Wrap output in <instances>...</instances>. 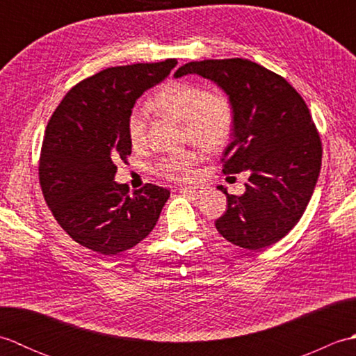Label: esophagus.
Listing matches in <instances>:
<instances>
[{
    "label": "esophagus",
    "instance_id": "obj_1",
    "mask_svg": "<svg viewBox=\"0 0 356 356\" xmlns=\"http://www.w3.org/2000/svg\"><path fill=\"white\" fill-rule=\"evenodd\" d=\"M180 191L191 194V195H194V197H199V195L203 193V188L202 186H184V188H180Z\"/></svg>",
    "mask_w": 356,
    "mask_h": 356
}]
</instances>
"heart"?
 Here are the masks:
<instances>
[{"label":"heart","instance_id":"heart-1","mask_svg":"<svg viewBox=\"0 0 356 356\" xmlns=\"http://www.w3.org/2000/svg\"><path fill=\"white\" fill-rule=\"evenodd\" d=\"M151 107L184 122V140L216 151L228 142L234 127V108L220 90H205L195 82L171 81L151 99ZM147 111L136 107L128 118V138L133 147L147 143ZM200 156L188 148L159 159L156 172L170 180H186L194 176Z\"/></svg>","mask_w":356,"mask_h":356}]
</instances>
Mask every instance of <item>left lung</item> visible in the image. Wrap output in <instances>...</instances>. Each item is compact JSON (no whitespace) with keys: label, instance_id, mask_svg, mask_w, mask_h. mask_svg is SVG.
Masks as SVG:
<instances>
[{"label":"left lung","instance_id":"8db88e82","mask_svg":"<svg viewBox=\"0 0 356 356\" xmlns=\"http://www.w3.org/2000/svg\"><path fill=\"white\" fill-rule=\"evenodd\" d=\"M213 81L234 108L232 140L223 172H249L246 191L226 194L228 209L216 220L222 236L245 249L277 243L303 216L321 168V140L303 97L280 74L249 59H205L174 73Z\"/></svg>","mask_w":356,"mask_h":356}]
</instances>
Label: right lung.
Here are the masks:
<instances>
[{
  "instance_id": "right-lung-1",
  "label": "right lung",
  "mask_w": 356,
  "mask_h": 356,
  "mask_svg": "<svg viewBox=\"0 0 356 356\" xmlns=\"http://www.w3.org/2000/svg\"><path fill=\"white\" fill-rule=\"evenodd\" d=\"M176 59L96 73L64 96L45 128L40 184L61 228L102 255L136 246L153 231L166 188L147 184L128 195L115 182L116 162L131 154L128 118L136 101L162 82Z\"/></svg>"
}]
</instances>
